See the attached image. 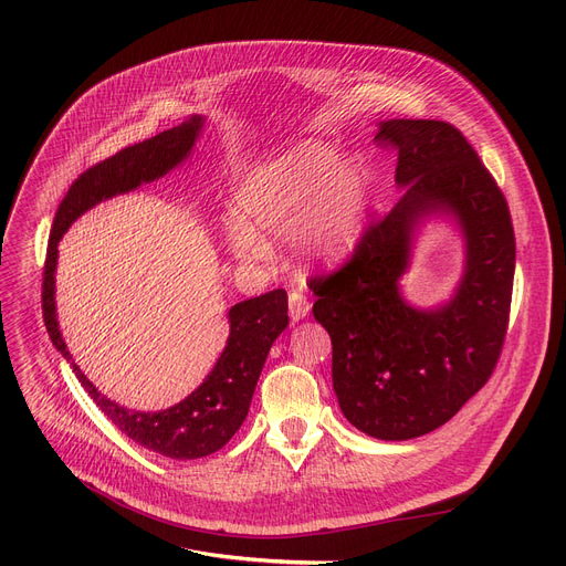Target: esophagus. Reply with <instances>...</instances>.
I'll return each mask as SVG.
<instances>
[{
	"label": "esophagus",
	"instance_id": "obj_1",
	"mask_svg": "<svg viewBox=\"0 0 566 566\" xmlns=\"http://www.w3.org/2000/svg\"><path fill=\"white\" fill-rule=\"evenodd\" d=\"M310 314V301L305 298V295L301 291H291L289 293V316L293 321H301Z\"/></svg>",
	"mask_w": 566,
	"mask_h": 566
}]
</instances>
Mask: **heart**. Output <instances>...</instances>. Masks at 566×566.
Segmentation results:
<instances>
[{
	"instance_id": "b5f03b06",
	"label": "heart",
	"mask_w": 566,
	"mask_h": 566,
	"mask_svg": "<svg viewBox=\"0 0 566 566\" xmlns=\"http://www.w3.org/2000/svg\"><path fill=\"white\" fill-rule=\"evenodd\" d=\"M371 192V174L360 158L339 160L337 146L305 142L293 151L256 165L233 199L231 252L263 259L265 238L295 235L310 263H342L358 245Z\"/></svg>"
}]
</instances>
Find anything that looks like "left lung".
Returning a JSON list of instances; mask_svg holds the SVG:
<instances>
[{"label": "left lung", "mask_w": 566, "mask_h": 566, "mask_svg": "<svg viewBox=\"0 0 566 566\" xmlns=\"http://www.w3.org/2000/svg\"><path fill=\"white\" fill-rule=\"evenodd\" d=\"M397 148V206L371 224L350 261L310 280L314 318L333 339V388L344 418L378 440L424 436L482 390L500 358L516 243L507 201L468 139L433 118L380 122ZM431 217L464 238L462 280L436 308L400 293L413 238Z\"/></svg>", "instance_id": "1"}]
</instances>
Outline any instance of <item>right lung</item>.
<instances>
[{
	"label": "right lung",
	"instance_id": "add662e5",
	"mask_svg": "<svg viewBox=\"0 0 566 566\" xmlns=\"http://www.w3.org/2000/svg\"><path fill=\"white\" fill-rule=\"evenodd\" d=\"M203 116L192 114L181 126L133 144L96 167L86 169L56 208L43 271L45 328L54 348L71 363L82 388L118 431H124L142 448L178 461L201 459L222 450L245 422L268 350L289 325L286 291L275 289L259 295V298L233 305L229 310L227 346L199 388L167 410L142 412L128 410L101 395L96 385L73 363V355L66 348L56 321L54 271L59 241L69 227L96 203L137 190L142 184H154L181 165L192 154V146L203 130Z\"/></svg>",
	"mask_w": 566,
	"mask_h": 566
}]
</instances>
